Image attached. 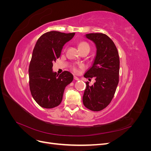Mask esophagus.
<instances>
[{
    "mask_svg": "<svg viewBox=\"0 0 151 151\" xmlns=\"http://www.w3.org/2000/svg\"><path fill=\"white\" fill-rule=\"evenodd\" d=\"M74 79L75 81H79V78H77V77H76V76L74 77Z\"/></svg>",
    "mask_w": 151,
    "mask_h": 151,
    "instance_id": "esophagus-1",
    "label": "esophagus"
}]
</instances>
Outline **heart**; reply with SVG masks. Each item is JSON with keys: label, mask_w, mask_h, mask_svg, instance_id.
<instances>
[{"label": "heart", "mask_w": 151, "mask_h": 151, "mask_svg": "<svg viewBox=\"0 0 151 151\" xmlns=\"http://www.w3.org/2000/svg\"><path fill=\"white\" fill-rule=\"evenodd\" d=\"M78 47H79L81 52L83 51V50H90V46H89V43H88L86 42H79V43L78 45ZM80 67L82 68V66H81ZM72 70L74 71V72L76 73V74H77V73L79 72L78 68H77L76 66L72 67Z\"/></svg>", "instance_id": "b5f03b06"}]
</instances>
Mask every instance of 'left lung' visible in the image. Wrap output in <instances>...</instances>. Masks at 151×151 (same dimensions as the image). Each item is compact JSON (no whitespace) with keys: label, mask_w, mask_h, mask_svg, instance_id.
Here are the masks:
<instances>
[{"label":"left lung","mask_w":151,"mask_h":151,"mask_svg":"<svg viewBox=\"0 0 151 151\" xmlns=\"http://www.w3.org/2000/svg\"><path fill=\"white\" fill-rule=\"evenodd\" d=\"M86 37L96 47V55L93 66L84 77L95 79V83L86 88L83 97L84 106L94 111H101L111 103L119 82L120 58L117 48L111 39L103 33H89Z\"/></svg>","instance_id":"obj_1"}]
</instances>
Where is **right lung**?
<instances>
[{
    "label": "right lung",
    "instance_id": "add662e5",
    "mask_svg": "<svg viewBox=\"0 0 151 151\" xmlns=\"http://www.w3.org/2000/svg\"><path fill=\"white\" fill-rule=\"evenodd\" d=\"M75 33L49 31L36 42L29 66V84L32 96L40 106L53 108L62 102L65 87L73 81L68 71L60 75L52 70L53 63L60 56L63 46Z\"/></svg>",
    "mask_w": 151,
    "mask_h": 151
}]
</instances>
